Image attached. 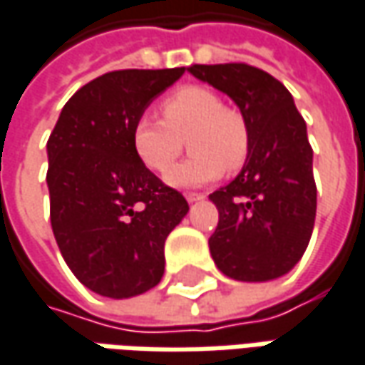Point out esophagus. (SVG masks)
<instances>
[{"mask_svg":"<svg viewBox=\"0 0 365 365\" xmlns=\"http://www.w3.org/2000/svg\"><path fill=\"white\" fill-rule=\"evenodd\" d=\"M185 200H187L190 204H194V202H200V200H204V194H195V192H187V194H185Z\"/></svg>","mask_w":365,"mask_h":365,"instance_id":"34e87169","label":"esophagus"}]
</instances>
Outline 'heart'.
<instances>
[{
    "label": "heart",
    "instance_id": "1",
    "mask_svg": "<svg viewBox=\"0 0 365 365\" xmlns=\"http://www.w3.org/2000/svg\"><path fill=\"white\" fill-rule=\"evenodd\" d=\"M163 120L139 117L133 125L135 155L145 168L165 173L180 158L183 141L192 158L168 173L175 187L214 182L222 171H236L250 153V131L238 108L226 107L206 86H183L161 103Z\"/></svg>",
    "mask_w": 365,
    "mask_h": 365
}]
</instances>
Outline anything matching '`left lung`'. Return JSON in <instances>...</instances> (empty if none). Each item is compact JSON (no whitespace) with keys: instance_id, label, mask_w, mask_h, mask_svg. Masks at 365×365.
Returning a JSON list of instances; mask_svg holds the SVG:
<instances>
[{"instance_id":"left-lung-1","label":"left lung","mask_w":365,"mask_h":365,"mask_svg":"<svg viewBox=\"0 0 365 365\" xmlns=\"http://www.w3.org/2000/svg\"><path fill=\"white\" fill-rule=\"evenodd\" d=\"M187 72L230 96L250 131L242 171L210 194L220 214L207 242L212 258L234 281L279 279L301 260L315 224L307 125L283 82L264 70L232 62L194 64Z\"/></svg>"}]
</instances>
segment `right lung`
I'll return each mask as SVG.
<instances>
[{
	"mask_svg": "<svg viewBox=\"0 0 365 365\" xmlns=\"http://www.w3.org/2000/svg\"><path fill=\"white\" fill-rule=\"evenodd\" d=\"M185 68L115 70L70 96L48 139L50 222L68 269L110 299L153 289L163 246L187 214L133 151V125Z\"/></svg>",
	"mask_w": 365,
	"mask_h": 365,
	"instance_id": "right-lung-1",
	"label": "right lung"
}]
</instances>
